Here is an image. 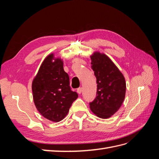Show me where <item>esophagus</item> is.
<instances>
[{
	"label": "esophagus",
	"instance_id": "esophagus-1",
	"mask_svg": "<svg viewBox=\"0 0 159 159\" xmlns=\"http://www.w3.org/2000/svg\"><path fill=\"white\" fill-rule=\"evenodd\" d=\"M77 92H78V93L80 94L81 92H82V88H78V89H77Z\"/></svg>",
	"mask_w": 159,
	"mask_h": 159
}]
</instances>
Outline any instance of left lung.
Segmentation results:
<instances>
[{
    "instance_id": "obj_1",
    "label": "left lung",
    "mask_w": 159,
    "mask_h": 159,
    "mask_svg": "<svg viewBox=\"0 0 159 159\" xmlns=\"http://www.w3.org/2000/svg\"><path fill=\"white\" fill-rule=\"evenodd\" d=\"M91 69L97 81V94L89 107L98 117L107 119L116 113L123 102L126 83L123 75L108 56L94 52Z\"/></svg>"
}]
</instances>
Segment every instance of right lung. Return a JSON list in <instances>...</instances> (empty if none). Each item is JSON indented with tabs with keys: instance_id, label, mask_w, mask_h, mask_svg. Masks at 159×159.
<instances>
[{
	"instance_id": "add662e5",
	"label": "right lung",
	"mask_w": 159,
	"mask_h": 159,
	"mask_svg": "<svg viewBox=\"0 0 159 159\" xmlns=\"http://www.w3.org/2000/svg\"><path fill=\"white\" fill-rule=\"evenodd\" d=\"M32 89L38 111L54 122H59L66 116L72 103L78 97L70 88L69 75L64 70L63 61L55 58L53 54L42 62L33 80Z\"/></svg>"
}]
</instances>
